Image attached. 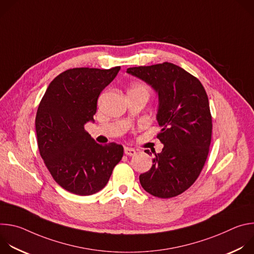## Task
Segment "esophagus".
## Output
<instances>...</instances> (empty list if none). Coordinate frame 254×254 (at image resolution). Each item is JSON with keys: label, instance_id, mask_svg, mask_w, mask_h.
I'll list each match as a JSON object with an SVG mask.
<instances>
[{"label": "esophagus", "instance_id": "34e87169", "mask_svg": "<svg viewBox=\"0 0 254 254\" xmlns=\"http://www.w3.org/2000/svg\"><path fill=\"white\" fill-rule=\"evenodd\" d=\"M135 150H133V149H131V148H125V154L127 155V156H133V155H135Z\"/></svg>", "mask_w": 254, "mask_h": 254}]
</instances>
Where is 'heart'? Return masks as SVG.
<instances>
[{
  "instance_id": "obj_1",
  "label": "heart",
  "mask_w": 254,
  "mask_h": 254,
  "mask_svg": "<svg viewBox=\"0 0 254 254\" xmlns=\"http://www.w3.org/2000/svg\"><path fill=\"white\" fill-rule=\"evenodd\" d=\"M129 90H135V91H139V92H143L149 95V89L147 86H144L142 84H133Z\"/></svg>"
}]
</instances>
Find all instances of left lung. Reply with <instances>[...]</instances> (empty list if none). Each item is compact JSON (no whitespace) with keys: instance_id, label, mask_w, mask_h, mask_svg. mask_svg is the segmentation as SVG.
<instances>
[{"instance_id":"left-lung-1","label":"left lung","mask_w":254,"mask_h":254,"mask_svg":"<svg viewBox=\"0 0 254 254\" xmlns=\"http://www.w3.org/2000/svg\"><path fill=\"white\" fill-rule=\"evenodd\" d=\"M127 73L149 84L159 98L158 138L164 148L139 175V183L155 197L178 196L195 182L208 156L212 119L206 91L196 77L169 62L130 67Z\"/></svg>"}]
</instances>
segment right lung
Masks as SVG:
<instances>
[{
    "label": "right lung",
    "instance_id": "add662e5",
    "mask_svg": "<svg viewBox=\"0 0 254 254\" xmlns=\"http://www.w3.org/2000/svg\"><path fill=\"white\" fill-rule=\"evenodd\" d=\"M120 70H66L51 81L39 104L35 121L39 152L56 183L68 192L88 196L100 191L123 158L121 144L102 146L84 129L94 122L100 92Z\"/></svg>",
    "mask_w": 254,
    "mask_h": 254
}]
</instances>
